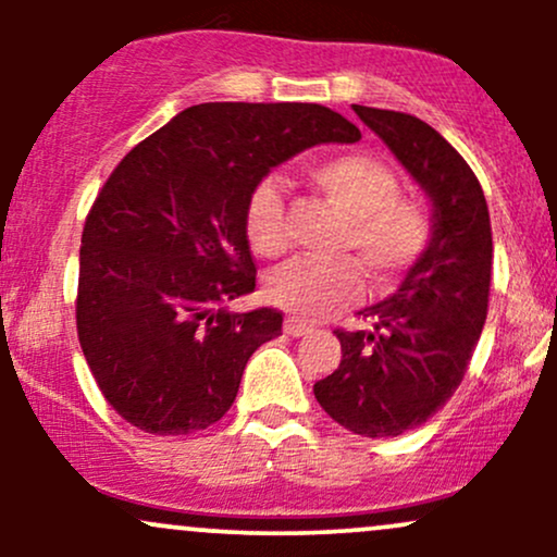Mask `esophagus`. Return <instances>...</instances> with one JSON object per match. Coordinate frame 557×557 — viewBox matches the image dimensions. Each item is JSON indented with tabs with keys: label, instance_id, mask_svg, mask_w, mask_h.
I'll use <instances>...</instances> for the list:
<instances>
[{
	"label": "esophagus",
	"instance_id": "obj_1",
	"mask_svg": "<svg viewBox=\"0 0 557 557\" xmlns=\"http://www.w3.org/2000/svg\"><path fill=\"white\" fill-rule=\"evenodd\" d=\"M283 330L287 332V335L300 337V335H309V332H311V324L300 322V319H296V317H287V319H285V324H283Z\"/></svg>",
	"mask_w": 557,
	"mask_h": 557
}]
</instances>
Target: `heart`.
Listing matches in <instances>:
<instances>
[{
	"mask_svg": "<svg viewBox=\"0 0 557 557\" xmlns=\"http://www.w3.org/2000/svg\"><path fill=\"white\" fill-rule=\"evenodd\" d=\"M309 177L345 214L341 251L359 259L376 290H389L432 246L430 207L419 196L400 194L398 175L376 157L348 151L319 159L309 168ZM243 227L259 257L280 259L287 251V207L277 181L264 177L253 185ZM359 264L354 259H296L272 274L267 296L290 314L319 319L359 298Z\"/></svg>",
	"mask_w": 557,
	"mask_h": 557,
	"instance_id": "b5f03b06",
	"label": "heart"
}]
</instances>
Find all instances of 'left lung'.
Instances as JSON below:
<instances>
[{"instance_id":"obj_1","label":"left lung","mask_w":557,"mask_h":557,"mask_svg":"<svg viewBox=\"0 0 557 557\" xmlns=\"http://www.w3.org/2000/svg\"><path fill=\"white\" fill-rule=\"evenodd\" d=\"M432 198L434 238L387 300L337 330L343 359L314 385L319 406L363 437H398L432 419L463 382L490 304L492 227L474 170L424 120L354 104Z\"/></svg>"}]
</instances>
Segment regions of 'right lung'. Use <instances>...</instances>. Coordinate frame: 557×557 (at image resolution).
Instances as JSON below:
<instances>
[{
    "label": "right lung",
    "mask_w": 557,
    "mask_h": 557,
    "mask_svg": "<svg viewBox=\"0 0 557 557\" xmlns=\"http://www.w3.org/2000/svg\"><path fill=\"white\" fill-rule=\"evenodd\" d=\"M359 138L327 107L212 101L112 170L83 225L75 324L96 385L127 424L190 434L225 417L253 350L283 332L277 309H225L257 287L248 194L298 151Z\"/></svg>",
    "instance_id": "1"
}]
</instances>
